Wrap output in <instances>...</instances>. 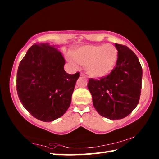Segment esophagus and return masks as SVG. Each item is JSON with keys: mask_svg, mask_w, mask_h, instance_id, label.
Returning a JSON list of instances; mask_svg holds the SVG:
<instances>
[{"mask_svg": "<svg viewBox=\"0 0 159 159\" xmlns=\"http://www.w3.org/2000/svg\"><path fill=\"white\" fill-rule=\"evenodd\" d=\"M80 76H83V77H86L85 75L84 74H83V73H81V74H80Z\"/></svg>", "mask_w": 159, "mask_h": 159, "instance_id": "obj_1", "label": "esophagus"}]
</instances>
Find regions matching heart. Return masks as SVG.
I'll use <instances>...</instances> for the list:
<instances>
[{"label":"heart","mask_w":159,"mask_h":159,"mask_svg":"<svg viewBox=\"0 0 159 159\" xmlns=\"http://www.w3.org/2000/svg\"><path fill=\"white\" fill-rule=\"evenodd\" d=\"M118 57V50L111 44L87 45L79 48L69 61L74 64L85 65L90 76L103 77L114 68Z\"/></svg>","instance_id":"obj_1"}]
</instances>
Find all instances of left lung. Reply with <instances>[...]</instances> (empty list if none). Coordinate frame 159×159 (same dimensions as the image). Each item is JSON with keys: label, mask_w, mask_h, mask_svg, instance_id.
Here are the masks:
<instances>
[{"label": "left lung", "mask_w": 159, "mask_h": 159, "mask_svg": "<svg viewBox=\"0 0 159 159\" xmlns=\"http://www.w3.org/2000/svg\"><path fill=\"white\" fill-rule=\"evenodd\" d=\"M118 58L114 69L88 83L93 106L102 116L121 119L133 111L140 98L142 69L138 57L126 45L115 43Z\"/></svg>", "instance_id": "8db88e82"}]
</instances>
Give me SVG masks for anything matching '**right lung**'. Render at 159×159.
Returning a JSON list of instances; mask_svg holds the SVG:
<instances>
[{
  "label": "right lung",
  "instance_id": "add662e5",
  "mask_svg": "<svg viewBox=\"0 0 159 159\" xmlns=\"http://www.w3.org/2000/svg\"><path fill=\"white\" fill-rule=\"evenodd\" d=\"M65 60L48 43L34 44L20 61L17 92L24 107L37 119L50 122L65 114L79 72L64 71Z\"/></svg>",
  "mask_w": 159,
  "mask_h": 159
}]
</instances>
